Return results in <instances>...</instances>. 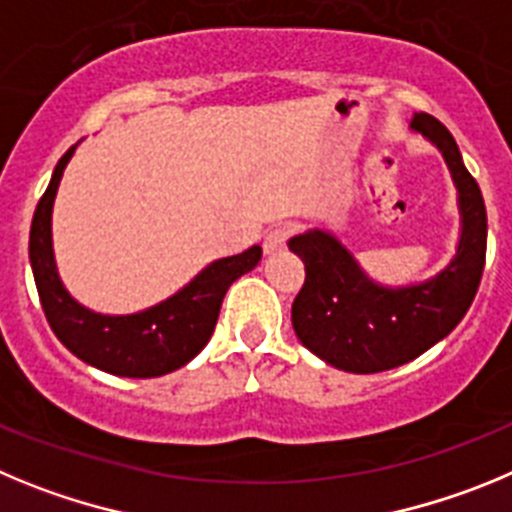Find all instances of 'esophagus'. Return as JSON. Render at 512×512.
I'll return each instance as SVG.
<instances>
[{
    "instance_id": "obj_1",
    "label": "esophagus",
    "mask_w": 512,
    "mask_h": 512,
    "mask_svg": "<svg viewBox=\"0 0 512 512\" xmlns=\"http://www.w3.org/2000/svg\"><path fill=\"white\" fill-rule=\"evenodd\" d=\"M288 237H290L288 227L273 229V232L265 237V242H262V250H265V255H278V252L285 247V242H288Z\"/></svg>"
}]
</instances>
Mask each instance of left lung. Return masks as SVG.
Here are the masks:
<instances>
[{"label":"left lung","mask_w":512,"mask_h":512,"mask_svg":"<svg viewBox=\"0 0 512 512\" xmlns=\"http://www.w3.org/2000/svg\"><path fill=\"white\" fill-rule=\"evenodd\" d=\"M411 132L439 150L457 188L459 242L439 273L385 285L370 278L329 229H306L288 242L306 267V283L290 313L298 342L326 365L354 375L393 370L449 336L472 306L485 270V201L457 142L428 114H413Z\"/></svg>","instance_id":"8db88e82"}]
</instances>
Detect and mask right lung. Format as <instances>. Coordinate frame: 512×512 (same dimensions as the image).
<instances>
[{
    "label": "right lung",
    "mask_w": 512,
    "mask_h": 512,
    "mask_svg": "<svg viewBox=\"0 0 512 512\" xmlns=\"http://www.w3.org/2000/svg\"><path fill=\"white\" fill-rule=\"evenodd\" d=\"M58 160L32 216L30 265L50 329L86 365L119 377H160L188 365L214 334L229 285L260 262V245L209 262L165 301L135 313H99L78 303L58 275L53 252V204L76 147Z\"/></svg>",
    "instance_id": "right-lung-1"
}]
</instances>
